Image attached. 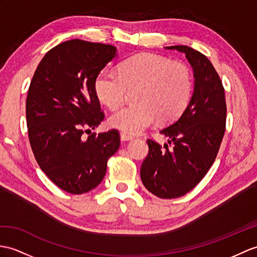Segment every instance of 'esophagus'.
I'll return each mask as SVG.
<instances>
[{
  "instance_id": "1",
  "label": "esophagus",
  "mask_w": 257,
  "mask_h": 257,
  "mask_svg": "<svg viewBox=\"0 0 257 257\" xmlns=\"http://www.w3.org/2000/svg\"><path fill=\"white\" fill-rule=\"evenodd\" d=\"M120 140L121 141H131V140H134V137L129 136L127 134H124V133H121L120 134Z\"/></svg>"
}]
</instances>
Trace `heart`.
<instances>
[{"label": "heart", "mask_w": 257, "mask_h": 257, "mask_svg": "<svg viewBox=\"0 0 257 257\" xmlns=\"http://www.w3.org/2000/svg\"><path fill=\"white\" fill-rule=\"evenodd\" d=\"M135 101L109 118L111 127L127 135H137L157 120L171 121L187 106L193 88V77L187 65L168 58L140 53L124 60L119 73L101 70L94 82L98 99L115 109L122 104L128 89H136Z\"/></svg>", "instance_id": "obj_1"}]
</instances>
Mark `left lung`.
I'll use <instances>...</instances> for the list:
<instances>
[{
  "mask_svg": "<svg viewBox=\"0 0 257 257\" xmlns=\"http://www.w3.org/2000/svg\"><path fill=\"white\" fill-rule=\"evenodd\" d=\"M187 58L194 71V92L177 120L160 131L168 143L148 139L140 170L149 192L172 199L190 192L211 168L225 131L226 105L220 76L208 58L187 46H171Z\"/></svg>",
  "mask_w": 257,
  "mask_h": 257,
  "instance_id": "8db88e82",
  "label": "left lung"
}]
</instances>
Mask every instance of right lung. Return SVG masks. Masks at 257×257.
Returning a JSON list of instances; mask_svg holds the SVG:
<instances>
[{"label":"right lung","instance_id":"add662e5","mask_svg":"<svg viewBox=\"0 0 257 257\" xmlns=\"http://www.w3.org/2000/svg\"><path fill=\"white\" fill-rule=\"evenodd\" d=\"M116 47L72 39L48 51L26 98L28 137L45 174L70 194L98 186L107 161L120 146L116 129L91 134L104 120L94 82L114 59ZM90 134L87 140L82 134Z\"/></svg>","mask_w":257,"mask_h":257}]
</instances>
